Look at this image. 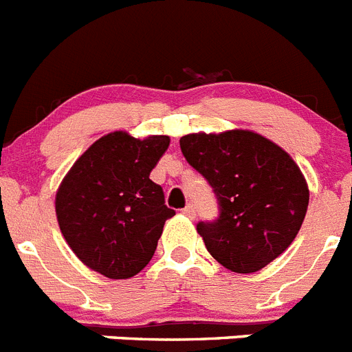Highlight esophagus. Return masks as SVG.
Masks as SVG:
<instances>
[{
    "mask_svg": "<svg viewBox=\"0 0 352 352\" xmlns=\"http://www.w3.org/2000/svg\"><path fill=\"white\" fill-rule=\"evenodd\" d=\"M182 212L185 213L187 217H190V219H194V215H196V210H194V206H192V205H187V206H185V208L182 210Z\"/></svg>",
    "mask_w": 352,
    "mask_h": 352,
    "instance_id": "34e87169",
    "label": "esophagus"
}]
</instances>
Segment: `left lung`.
<instances>
[{"instance_id": "left-lung-1", "label": "left lung", "mask_w": 352, "mask_h": 352, "mask_svg": "<svg viewBox=\"0 0 352 352\" xmlns=\"http://www.w3.org/2000/svg\"><path fill=\"white\" fill-rule=\"evenodd\" d=\"M179 147L217 196L219 219L199 222L197 233L221 265L239 274L256 272L292 244L310 190L285 149L249 130L190 133Z\"/></svg>"}]
</instances>
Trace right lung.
<instances>
[{
  "label": "right lung",
  "instance_id": "add662e5",
  "mask_svg": "<svg viewBox=\"0 0 352 352\" xmlns=\"http://www.w3.org/2000/svg\"><path fill=\"white\" fill-rule=\"evenodd\" d=\"M170 139H135L112 131L96 140L65 174L55 197L56 221L69 248L110 279L139 274L174 215L149 179Z\"/></svg>",
  "mask_w": 352,
  "mask_h": 352
}]
</instances>
